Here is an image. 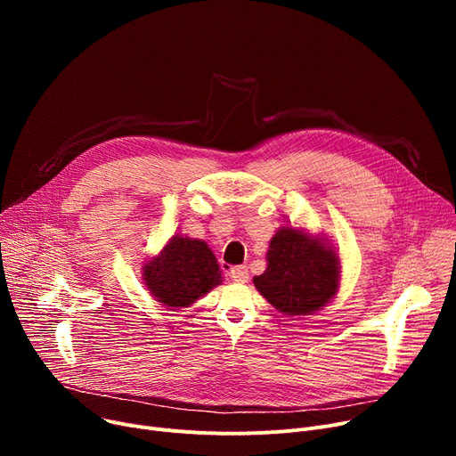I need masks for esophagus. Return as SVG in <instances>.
<instances>
[{
    "mask_svg": "<svg viewBox=\"0 0 456 456\" xmlns=\"http://www.w3.org/2000/svg\"><path fill=\"white\" fill-rule=\"evenodd\" d=\"M229 277H231L234 282H248L249 272H248L246 266H234V268H231Z\"/></svg>",
    "mask_w": 456,
    "mask_h": 456,
    "instance_id": "esophagus-1",
    "label": "esophagus"
}]
</instances>
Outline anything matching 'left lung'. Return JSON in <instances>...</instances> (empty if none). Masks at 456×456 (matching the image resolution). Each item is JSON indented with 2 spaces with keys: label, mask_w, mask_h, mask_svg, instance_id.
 Here are the masks:
<instances>
[{
  "label": "left lung",
  "mask_w": 456,
  "mask_h": 456,
  "mask_svg": "<svg viewBox=\"0 0 456 456\" xmlns=\"http://www.w3.org/2000/svg\"><path fill=\"white\" fill-rule=\"evenodd\" d=\"M266 262L265 273L256 275L253 282L279 313L313 314L338 290L337 253L303 231L281 227L272 238Z\"/></svg>",
  "instance_id": "left-lung-1"
}]
</instances>
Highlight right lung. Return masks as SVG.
<instances>
[{
    "instance_id": "add662e5",
    "label": "right lung",
    "mask_w": 456,
    "mask_h": 456,
    "mask_svg": "<svg viewBox=\"0 0 456 456\" xmlns=\"http://www.w3.org/2000/svg\"><path fill=\"white\" fill-rule=\"evenodd\" d=\"M143 281L157 301L188 306L222 282V272L205 242L177 234L143 266Z\"/></svg>"
}]
</instances>
